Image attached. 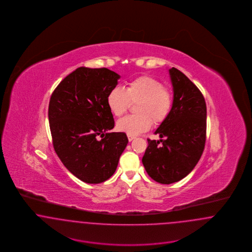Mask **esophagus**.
<instances>
[{
	"label": "esophagus",
	"instance_id": "1",
	"mask_svg": "<svg viewBox=\"0 0 252 252\" xmlns=\"http://www.w3.org/2000/svg\"><path fill=\"white\" fill-rule=\"evenodd\" d=\"M127 138H128V141H129V142H131V141H133L136 137H135V136H133V135H127Z\"/></svg>",
	"mask_w": 252,
	"mask_h": 252
}]
</instances>
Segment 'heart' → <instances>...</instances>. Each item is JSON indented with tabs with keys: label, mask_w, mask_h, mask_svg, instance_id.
I'll return each mask as SVG.
<instances>
[{
	"label": "heart",
	"mask_w": 252,
	"mask_h": 252,
	"mask_svg": "<svg viewBox=\"0 0 252 252\" xmlns=\"http://www.w3.org/2000/svg\"><path fill=\"white\" fill-rule=\"evenodd\" d=\"M107 103L116 117L124 115L131 103H138L135 107L137 114L126 116L117 123L120 131L134 136L149 129L152 124L158 126L166 120L173 106V96L159 80L142 75L130 80L126 90L113 88L108 93Z\"/></svg>",
	"instance_id": "obj_1"
}]
</instances>
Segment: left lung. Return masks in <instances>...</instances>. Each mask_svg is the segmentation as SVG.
<instances>
[{"instance_id": "8db88e82", "label": "left lung", "mask_w": 252, "mask_h": 252, "mask_svg": "<svg viewBox=\"0 0 252 252\" xmlns=\"http://www.w3.org/2000/svg\"><path fill=\"white\" fill-rule=\"evenodd\" d=\"M174 90L170 114L147 139L143 164L151 179L170 184L185 178L196 165L206 142L207 107L202 93L180 70L169 69Z\"/></svg>"}]
</instances>
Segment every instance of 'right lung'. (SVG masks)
<instances>
[{
    "label": "right lung",
    "instance_id": "add662e5",
    "mask_svg": "<svg viewBox=\"0 0 252 252\" xmlns=\"http://www.w3.org/2000/svg\"><path fill=\"white\" fill-rule=\"evenodd\" d=\"M119 78L107 68L79 67L58 85L50 98L54 149L64 166L86 183L108 180L128 143L125 132L108 133L114 119L107 98Z\"/></svg>",
    "mask_w": 252,
    "mask_h": 252
}]
</instances>
